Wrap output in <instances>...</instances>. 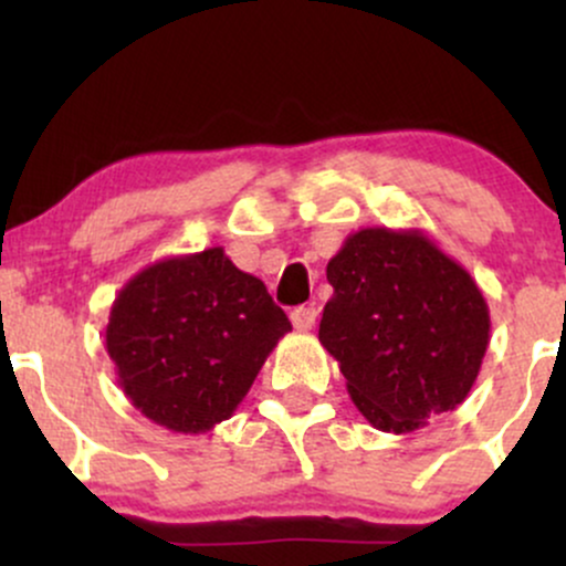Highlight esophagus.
<instances>
[{"label":"esophagus","mask_w":566,"mask_h":566,"mask_svg":"<svg viewBox=\"0 0 566 566\" xmlns=\"http://www.w3.org/2000/svg\"><path fill=\"white\" fill-rule=\"evenodd\" d=\"M316 314H319V311H316L314 305H301V308H295L290 314L292 327L301 329V333H305V329H311L316 324Z\"/></svg>","instance_id":"34e87169"}]
</instances>
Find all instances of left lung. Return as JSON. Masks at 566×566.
Returning <instances> with one entry per match:
<instances>
[{
	"label": "left lung",
	"mask_w": 566,
	"mask_h": 566,
	"mask_svg": "<svg viewBox=\"0 0 566 566\" xmlns=\"http://www.w3.org/2000/svg\"><path fill=\"white\" fill-rule=\"evenodd\" d=\"M319 340L356 409L409 433L463 405L490 343V308L458 261L418 229H361L327 263Z\"/></svg>",
	"instance_id": "1"
}]
</instances>
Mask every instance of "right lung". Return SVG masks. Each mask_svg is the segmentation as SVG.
Listing matches in <instances>:
<instances>
[{
  "label": "right lung",
  "instance_id": "right-lung-1",
  "mask_svg": "<svg viewBox=\"0 0 566 566\" xmlns=\"http://www.w3.org/2000/svg\"><path fill=\"white\" fill-rule=\"evenodd\" d=\"M290 329L261 279L210 247L129 279L108 314L106 350L135 409L167 431L205 433L242 405Z\"/></svg>",
  "mask_w": 566,
  "mask_h": 566
}]
</instances>
